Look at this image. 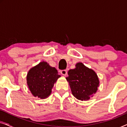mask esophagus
<instances>
[{
	"label": "esophagus",
	"instance_id": "obj_1",
	"mask_svg": "<svg viewBox=\"0 0 127 127\" xmlns=\"http://www.w3.org/2000/svg\"><path fill=\"white\" fill-rule=\"evenodd\" d=\"M61 74L63 76H66L67 74V70H61Z\"/></svg>",
	"mask_w": 127,
	"mask_h": 127
}]
</instances>
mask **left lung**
Masks as SVG:
<instances>
[{
  "label": "left lung",
  "mask_w": 127,
  "mask_h": 127,
  "mask_svg": "<svg viewBox=\"0 0 127 127\" xmlns=\"http://www.w3.org/2000/svg\"><path fill=\"white\" fill-rule=\"evenodd\" d=\"M68 75L66 79L73 95L77 99H90L98 90L99 81L96 73L81 62L76 64L75 68L69 70Z\"/></svg>",
  "instance_id": "1"
}]
</instances>
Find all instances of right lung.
Wrapping results in <instances>:
<instances>
[{
    "label": "right lung",
    "instance_id": "add662e5",
    "mask_svg": "<svg viewBox=\"0 0 127 127\" xmlns=\"http://www.w3.org/2000/svg\"><path fill=\"white\" fill-rule=\"evenodd\" d=\"M60 77L55 67L50 66L46 62H41L29 70L27 84L34 96L45 99L51 94L54 83Z\"/></svg>",
    "mask_w": 127,
    "mask_h": 127
}]
</instances>
